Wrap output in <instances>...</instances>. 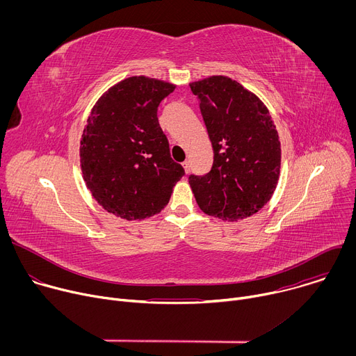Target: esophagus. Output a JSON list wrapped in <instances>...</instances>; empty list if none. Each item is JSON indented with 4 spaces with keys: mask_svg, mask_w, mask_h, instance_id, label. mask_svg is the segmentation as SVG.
Masks as SVG:
<instances>
[{
    "mask_svg": "<svg viewBox=\"0 0 356 356\" xmlns=\"http://www.w3.org/2000/svg\"><path fill=\"white\" fill-rule=\"evenodd\" d=\"M183 168H184V172L188 173V172H190V162H188V161H184V162H183Z\"/></svg>",
    "mask_w": 356,
    "mask_h": 356,
    "instance_id": "esophagus-1",
    "label": "esophagus"
}]
</instances>
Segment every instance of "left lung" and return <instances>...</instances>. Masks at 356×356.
<instances>
[{
	"label": "left lung",
	"instance_id": "1",
	"mask_svg": "<svg viewBox=\"0 0 356 356\" xmlns=\"http://www.w3.org/2000/svg\"><path fill=\"white\" fill-rule=\"evenodd\" d=\"M200 99L214 162L204 176L188 177L202 213L224 221L257 214L272 198L280 175V140L258 95L227 76L190 83Z\"/></svg>",
	"mask_w": 356,
	"mask_h": 356
}]
</instances>
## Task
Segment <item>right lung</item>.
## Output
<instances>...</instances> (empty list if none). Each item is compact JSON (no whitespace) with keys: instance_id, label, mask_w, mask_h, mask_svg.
Wrapping results in <instances>:
<instances>
[{"instance_id":"1","label":"right lung","mask_w":356,"mask_h":356,"mask_svg":"<svg viewBox=\"0 0 356 356\" xmlns=\"http://www.w3.org/2000/svg\"><path fill=\"white\" fill-rule=\"evenodd\" d=\"M175 88L132 76L110 87L90 113L80 140L83 179L98 204L120 218L161 213L184 175L158 121L161 101Z\"/></svg>"}]
</instances>
